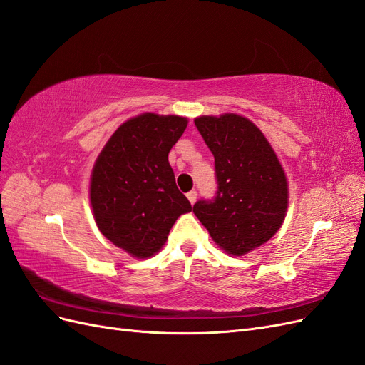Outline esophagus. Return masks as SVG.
<instances>
[{
    "label": "esophagus",
    "mask_w": 365,
    "mask_h": 365,
    "mask_svg": "<svg viewBox=\"0 0 365 365\" xmlns=\"http://www.w3.org/2000/svg\"><path fill=\"white\" fill-rule=\"evenodd\" d=\"M196 197H197L196 190H190L189 193H187V200L190 201V204H195V202H196Z\"/></svg>",
    "instance_id": "34e87169"
}]
</instances>
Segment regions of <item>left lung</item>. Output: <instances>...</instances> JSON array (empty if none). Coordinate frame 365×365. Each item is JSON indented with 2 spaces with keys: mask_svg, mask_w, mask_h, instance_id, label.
Instances as JSON below:
<instances>
[{
  "mask_svg": "<svg viewBox=\"0 0 365 365\" xmlns=\"http://www.w3.org/2000/svg\"><path fill=\"white\" fill-rule=\"evenodd\" d=\"M195 125L215 157L217 192L201 200L193 213L210 236L231 256L268 242L283 224L288 181L262 130L237 114L202 115Z\"/></svg>",
  "mask_w": 365,
  "mask_h": 365,
  "instance_id": "obj_1",
  "label": "left lung"
}]
</instances>
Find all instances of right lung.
<instances>
[{
    "label": "right lung",
    "mask_w": 365,
    "mask_h": 365,
    "mask_svg": "<svg viewBox=\"0 0 365 365\" xmlns=\"http://www.w3.org/2000/svg\"><path fill=\"white\" fill-rule=\"evenodd\" d=\"M187 123L185 117L152 113L129 118L96 160L90 184L96 224L132 257L153 256L175 220L192 212L169 164V152Z\"/></svg>",
    "instance_id": "right-lung-1"
}]
</instances>
